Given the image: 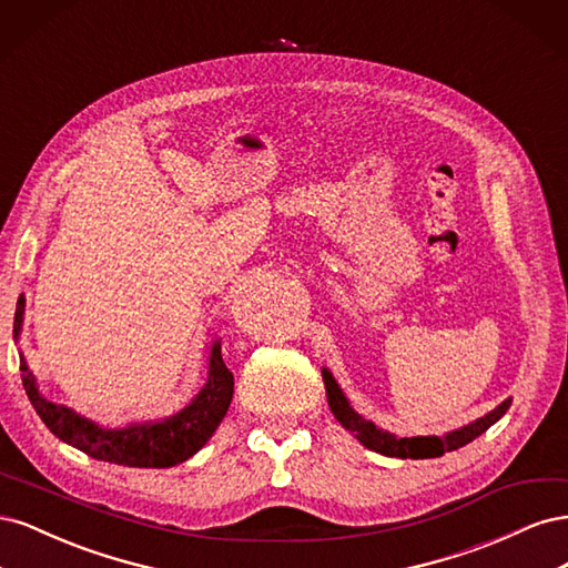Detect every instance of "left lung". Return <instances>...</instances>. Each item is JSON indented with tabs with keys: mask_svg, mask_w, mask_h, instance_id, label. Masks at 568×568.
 <instances>
[{
	"mask_svg": "<svg viewBox=\"0 0 568 568\" xmlns=\"http://www.w3.org/2000/svg\"><path fill=\"white\" fill-rule=\"evenodd\" d=\"M322 379H324V388H326V403H329V409L334 412V417L338 419V424L351 432L365 448L386 455V457H398V459H428V457H440L443 453H453L462 445L471 443L474 438H478L480 434H486L488 428L500 422L505 417V412L511 405V398L503 400L495 409H490L488 415L478 417L474 422H469L467 426H459L455 432H448L443 436H395L390 432H384V428L376 426L374 422L365 419L363 415L351 407V400L346 398V393L341 390V386L336 384L334 374L322 367Z\"/></svg>",
	"mask_w": 568,
	"mask_h": 568,
	"instance_id": "1",
	"label": "left lung"
}]
</instances>
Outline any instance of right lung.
<instances>
[{
	"mask_svg": "<svg viewBox=\"0 0 568 568\" xmlns=\"http://www.w3.org/2000/svg\"><path fill=\"white\" fill-rule=\"evenodd\" d=\"M23 315L26 296L21 294L13 315V341L21 338ZM19 357L23 388L49 432L84 455L101 462L123 464V467L168 469L194 457L211 440L220 422L225 419L234 393V376L222 359L220 338L213 336L209 343V376H205L201 390L182 409L163 419L106 428L78 415L71 407L44 398L36 374L26 363L23 351H19Z\"/></svg>",
	"mask_w": 568,
	"mask_h": 568,
	"instance_id": "1",
	"label": "right lung"
}]
</instances>
